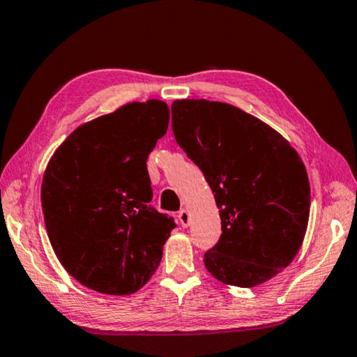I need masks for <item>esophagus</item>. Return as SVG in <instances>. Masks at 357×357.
I'll use <instances>...</instances> for the list:
<instances>
[{"mask_svg":"<svg viewBox=\"0 0 357 357\" xmlns=\"http://www.w3.org/2000/svg\"><path fill=\"white\" fill-rule=\"evenodd\" d=\"M178 221H180V224H182L183 227H188V226H190V221H191L190 211L186 210V208L180 210V213H178Z\"/></svg>","mask_w":357,"mask_h":357,"instance_id":"1","label":"esophagus"}]
</instances>
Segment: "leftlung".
<instances>
[{
  "mask_svg": "<svg viewBox=\"0 0 357 357\" xmlns=\"http://www.w3.org/2000/svg\"><path fill=\"white\" fill-rule=\"evenodd\" d=\"M175 141L201 167L220 208L221 238L204 255L222 284L251 289L291 264L310 213L305 166L285 137L236 106L175 100Z\"/></svg>",
  "mask_w": 357,
  "mask_h": 357,
  "instance_id": "1",
  "label": "left lung"
}]
</instances>
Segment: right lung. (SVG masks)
<instances>
[{"instance_id":"right-lung-1","label":"right lung","mask_w":357,"mask_h":357,"mask_svg":"<svg viewBox=\"0 0 357 357\" xmlns=\"http://www.w3.org/2000/svg\"><path fill=\"white\" fill-rule=\"evenodd\" d=\"M161 100L133 102L79 125L42 180V210L56 257L105 295H131L156 271L175 222L152 201L147 156L165 136Z\"/></svg>"}]
</instances>
